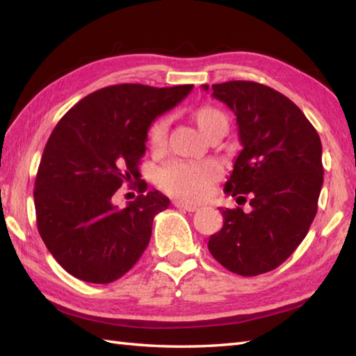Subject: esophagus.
Wrapping results in <instances>:
<instances>
[{
    "label": "esophagus",
    "mask_w": 356,
    "mask_h": 356,
    "mask_svg": "<svg viewBox=\"0 0 356 356\" xmlns=\"http://www.w3.org/2000/svg\"><path fill=\"white\" fill-rule=\"evenodd\" d=\"M174 207L179 208V209L188 211V213H194V211L199 209L197 205H191V203H185V202H182V200H176V202H174Z\"/></svg>",
    "instance_id": "34e87169"
}]
</instances>
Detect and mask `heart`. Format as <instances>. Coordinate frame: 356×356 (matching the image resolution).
I'll return each mask as SVG.
<instances>
[{"label":"heart","mask_w":356,"mask_h":356,"mask_svg":"<svg viewBox=\"0 0 356 356\" xmlns=\"http://www.w3.org/2000/svg\"><path fill=\"white\" fill-rule=\"evenodd\" d=\"M191 122L197 130L211 139L217 134H225L228 130V118L225 113L213 105H199L190 111ZM168 122L159 119L148 133L149 148L159 153L166 145ZM220 176V166L213 161L199 163L171 162L159 171L157 184L165 193L184 200H199L205 195L211 185Z\"/></svg>","instance_id":"1"}]
</instances>
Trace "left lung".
I'll use <instances>...</instances> for the list:
<instances>
[{
  "mask_svg": "<svg viewBox=\"0 0 356 356\" xmlns=\"http://www.w3.org/2000/svg\"><path fill=\"white\" fill-rule=\"evenodd\" d=\"M202 88L237 118L243 149L225 191L251 197L249 213L220 208L223 226L209 237L208 249L234 274L260 275L289 259L315 218L324 172L320 136L291 99L259 82Z\"/></svg>",
  "mask_w": 356,
  "mask_h": 356,
  "instance_id": "obj_1",
  "label": "left lung"
}]
</instances>
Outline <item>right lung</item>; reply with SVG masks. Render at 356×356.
Masks as SVG:
<instances>
[{
	"mask_svg": "<svg viewBox=\"0 0 356 356\" xmlns=\"http://www.w3.org/2000/svg\"><path fill=\"white\" fill-rule=\"evenodd\" d=\"M194 86H110L65 113L45 143L35 180L40 236L55 260L82 282L105 284L130 270L145 251L154 216L170 207L139 180L147 133L157 116ZM138 182L143 194L122 210L112 194Z\"/></svg>",
	"mask_w": 356,
	"mask_h": 356,
	"instance_id": "right-lung-1",
	"label": "right lung"
}]
</instances>
